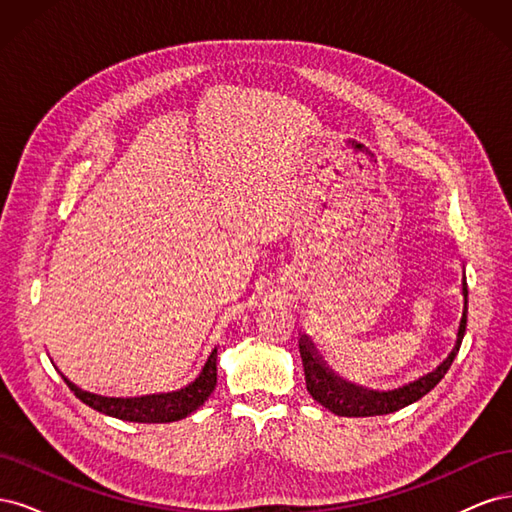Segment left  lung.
<instances>
[{
    "label": "left lung",
    "instance_id": "1",
    "mask_svg": "<svg viewBox=\"0 0 512 512\" xmlns=\"http://www.w3.org/2000/svg\"><path fill=\"white\" fill-rule=\"evenodd\" d=\"M461 292H463V314L459 322V331H457V344L451 352V356L431 374L423 376L421 380H416L404 389L389 391V393H378V391H367L363 386L350 384L335 376L333 371L327 367V363L322 361V356L314 348V344L309 342L307 335L299 337V350H301V359H303V371H305V386L307 393L312 395L320 406L331 410L337 416H380V414H391L401 408H406L414 401L425 397L433 386H436L448 367L453 365L455 356L459 352L461 339L466 335V324H468V284H466V273H463L461 280Z\"/></svg>",
    "mask_w": 512,
    "mask_h": 512
}]
</instances>
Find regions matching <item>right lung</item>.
Here are the masks:
<instances>
[{"instance_id":"obj_1","label":"right lung","mask_w":512,"mask_h":512,"mask_svg":"<svg viewBox=\"0 0 512 512\" xmlns=\"http://www.w3.org/2000/svg\"><path fill=\"white\" fill-rule=\"evenodd\" d=\"M215 361H218V348L209 354L207 363L203 365V369H200L198 378L192 384H188L181 391L162 393V395H145V397H130V399L102 397V395L81 391L79 386H74L68 378L64 380L83 404L102 414L121 418V421H132V423H173L192 414L198 406H203L207 397L213 393L215 382H218V367H215Z\"/></svg>"}]
</instances>
